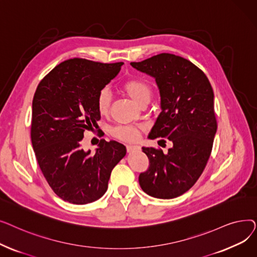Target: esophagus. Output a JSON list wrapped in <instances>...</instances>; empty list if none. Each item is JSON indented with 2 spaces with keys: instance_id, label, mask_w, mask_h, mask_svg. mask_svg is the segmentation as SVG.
<instances>
[{
  "instance_id": "34e87169",
  "label": "esophagus",
  "mask_w": 257,
  "mask_h": 257,
  "mask_svg": "<svg viewBox=\"0 0 257 257\" xmlns=\"http://www.w3.org/2000/svg\"><path fill=\"white\" fill-rule=\"evenodd\" d=\"M141 150V147L140 146H133V145H128L127 146V151L129 153H132V152H138Z\"/></svg>"
}]
</instances>
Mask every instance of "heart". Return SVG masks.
I'll return each mask as SVG.
<instances>
[{
    "instance_id": "heart-1",
    "label": "heart",
    "mask_w": 257,
    "mask_h": 257,
    "mask_svg": "<svg viewBox=\"0 0 257 257\" xmlns=\"http://www.w3.org/2000/svg\"><path fill=\"white\" fill-rule=\"evenodd\" d=\"M121 89L139 105L149 103L152 96V87L147 80L142 78H132L121 85ZM111 96L107 88H102L96 99L97 110L101 115L109 112ZM112 137L124 142H133L140 138V128L136 126H116L111 130Z\"/></svg>"
}]
</instances>
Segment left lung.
Returning <instances> with one entry per match:
<instances>
[{"mask_svg": "<svg viewBox=\"0 0 257 257\" xmlns=\"http://www.w3.org/2000/svg\"><path fill=\"white\" fill-rule=\"evenodd\" d=\"M130 64L154 77L159 88L161 112L149 139L173 143L168 154L143 148L149 168L140 174V185L154 198L179 197L199 179L211 153L218 127L212 87L198 66L174 54L161 53Z\"/></svg>", "mask_w": 257, "mask_h": 257, "instance_id": "8db88e82", "label": "left lung"}]
</instances>
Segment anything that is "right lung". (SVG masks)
<instances>
[{"label":"right lung","instance_id":"add662e5","mask_svg":"<svg viewBox=\"0 0 257 257\" xmlns=\"http://www.w3.org/2000/svg\"><path fill=\"white\" fill-rule=\"evenodd\" d=\"M123 62L73 58L40 81L32 102L31 141L38 166L59 198L87 204L107 191L110 174L126 155L117 142L100 140L96 153L85 152V130L98 128V92L116 77Z\"/></svg>","mask_w":257,"mask_h":257}]
</instances>
